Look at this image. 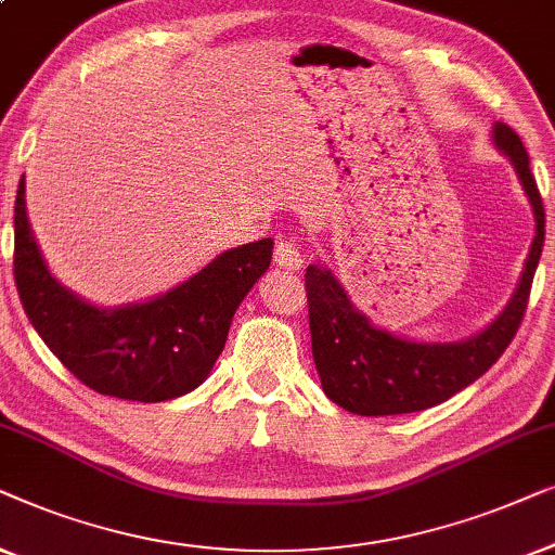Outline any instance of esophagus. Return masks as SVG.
Here are the masks:
<instances>
[{
	"label": "esophagus",
	"instance_id": "34e87169",
	"mask_svg": "<svg viewBox=\"0 0 555 555\" xmlns=\"http://www.w3.org/2000/svg\"><path fill=\"white\" fill-rule=\"evenodd\" d=\"M274 261H276V267L286 269V271L301 269L304 259H301L299 244H294V241H279L274 248Z\"/></svg>",
	"mask_w": 555,
	"mask_h": 555
}]
</instances>
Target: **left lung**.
Listing matches in <instances>:
<instances>
[{"instance_id":"8db88e82","label":"left lung","mask_w":555,"mask_h":555,"mask_svg":"<svg viewBox=\"0 0 555 555\" xmlns=\"http://www.w3.org/2000/svg\"><path fill=\"white\" fill-rule=\"evenodd\" d=\"M493 140L511 158L533 206L535 238L530 244L518 288L488 330L452 345H420L395 337L359 314L332 271L319 263L307 269L304 281L309 299L311 354L326 397L347 412L379 417L435 408L486 374L518 332L543 251L545 210L535 178L530 173L528 153L515 130L505 122H495Z\"/></svg>"}]
</instances>
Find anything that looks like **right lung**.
Segmentation results:
<instances>
[{"mask_svg": "<svg viewBox=\"0 0 555 555\" xmlns=\"http://www.w3.org/2000/svg\"><path fill=\"white\" fill-rule=\"evenodd\" d=\"M271 248V238L231 248L163 296L100 309L47 271L29 229L25 176L14 201V284L27 319L85 387L120 400H173L208 377L238 304L269 269Z\"/></svg>", "mask_w": 555, "mask_h": 555, "instance_id": "right-lung-1", "label": "right lung"}]
</instances>
